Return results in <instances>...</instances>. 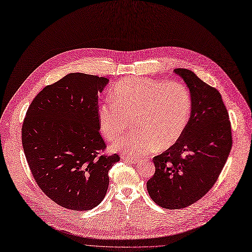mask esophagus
<instances>
[{"label": "esophagus", "mask_w": 252, "mask_h": 252, "mask_svg": "<svg viewBox=\"0 0 252 252\" xmlns=\"http://www.w3.org/2000/svg\"><path fill=\"white\" fill-rule=\"evenodd\" d=\"M122 158L125 159V160H126L127 162H130V163H136V162H138V160H139L137 158H135V157H129V156H123Z\"/></svg>", "instance_id": "esophagus-1"}]
</instances>
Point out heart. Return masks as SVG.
Here are the masks:
<instances>
[{
    "instance_id": "obj_1",
    "label": "heart",
    "mask_w": 252,
    "mask_h": 252,
    "mask_svg": "<svg viewBox=\"0 0 252 252\" xmlns=\"http://www.w3.org/2000/svg\"><path fill=\"white\" fill-rule=\"evenodd\" d=\"M110 103L99 109L101 133L114 141L130 127L132 133L118 139L113 149L129 157H141L158 148H169L182 137L189 123L191 94L179 81L126 78L115 85Z\"/></svg>"
}]
</instances>
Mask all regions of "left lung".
Segmentation results:
<instances>
[{
  "instance_id": "obj_1",
  "label": "left lung",
  "mask_w": 252,
  "mask_h": 252,
  "mask_svg": "<svg viewBox=\"0 0 252 252\" xmlns=\"http://www.w3.org/2000/svg\"><path fill=\"white\" fill-rule=\"evenodd\" d=\"M174 72L191 94L189 123L176 143L153 158L156 173L147 181L153 202L171 210L195 203L212 189L233 145L231 123L220 92L188 69Z\"/></svg>"
}]
</instances>
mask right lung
I'll return each mask as SVG.
<instances>
[{"mask_svg": "<svg viewBox=\"0 0 252 252\" xmlns=\"http://www.w3.org/2000/svg\"><path fill=\"white\" fill-rule=\"evenodd\" d=\"M108 79L71 73L45 86L31 103L21 127L28 165L38 187L58 205L91 210L107 192L108 172L120 160L107 156L100 133L97 93Z\"/></svg>", "mask_w": 252, "mask_h": 252, "instance_id": "add662e5", "label": "right lung"}]
</instances>
